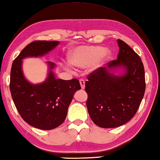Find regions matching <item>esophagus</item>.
I'll use <instances>...</instances> for the list:
<instances>
[{
    "mask_svg": "<svg viewBox=\"0 0 160 160\" xmlns=\"http://www.w3.org/2000/svg\"><path fill=\"white\" fill-rule=\"evenodd\" d=\"M80 83L81 88L84 89V88H85V81L83 80L82 79H80Z\"/></svg>",
    "mask_w": 160,
    "mask_h": 160,
    "instance_id": "obj_1",
    "label": "esophagus"
}]
</instances>
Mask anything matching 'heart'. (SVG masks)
<instances>
[{"label": "heart", "instance_id": "1", "mask_svg": "<svg viewBox=\"0 0 160 160\" xmlns=\"http://www.w3.org/2000/svg\"><path fill=\"white\" fill-rule=\"evenodd\" d=\"M111 56L109 49L98 46H81L69 53V62L73 66L80 68L88 67L91 71H94L103 66ZM70 70L69 67H67Z\"/></svg>", "mask_w": 160, "mask_h": 160}]
</instances>
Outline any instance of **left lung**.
Masks as SVG:
<instances>
[{"mask_svg":"<svg viewBox=\"0 0 160 160\" xmlns=\"http://www.w3.org/2000/svg\"><path fill=\"white\" fill-rule=\"evenodd\" d=\"M118 59L99 67L88 76L86 105L91 120L98 127L112 128L128 122L136 113L145 93L144 67L139 56L122 40ZM122 68L124 73L111 72Z\"/></svg>","mask_w":160,"mask_h":160,"instance_id":"left-lung-1","label":"left lung"}]
</instances>
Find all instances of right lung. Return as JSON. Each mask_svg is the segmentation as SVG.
<instances>
[{
  "instance_id": "right-lung-1",
  "label": "right lung",
  "mask_w": 160,
  "mask_h": 160,
  "mask_svg": "<svg viewBox=\"0 0 160 160\" xmlns=\"http://www.w3.org/2000/svg\"><path fill=\"white\" fill-rule=\"evenodd\" d=\"M58 41L37 40L28 45L13 61L10 77V91L15 107L28 124L41 130H52L62 125L74 93L81 88L77 79H57L52 69L54 63L47 62L48 77L40 84H32L24 78L22 59L46 55Z\"/></svg>"
}]
</instances>
